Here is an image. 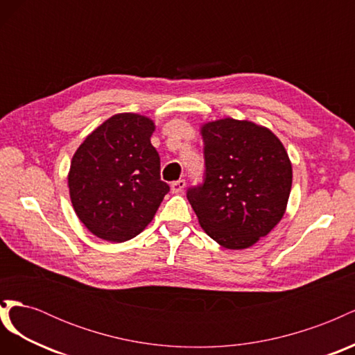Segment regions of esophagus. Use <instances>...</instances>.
<instances>
[{"label": "esophagus", "instance_id": "obj_1", "mask_svg": "<svg viewBox=\"0 0 355 355\" xmlns=\"http://www.w3.org/2000/svg\"><path fill=\"white\" fill-rule=\"evenodd\" d=\"M185 187H187V182L184 179H179V180L173 182L170 188H171V192H173V194H179V192L185 189Z\"/></svg>", "mask_w": 355, "mask_h": 355}]
</instances>
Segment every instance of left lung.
Masks as SVG:
<instances>
[{
  "label": "left lung",
  "mask_w": 355,
  "mask_h": 355,
  "mask_svg": "<svg viewBox=\"0 0 355 355\" xmlns=\"http://www.w3.org/2000/svg\"><path fill=\"white\" fill-rule=\"evenodd\" d=\"M206 179L188 191L200 227L230 250L254 245L284 216L292 163L270 128L231 116L201 124Z\"/></svg>",
  "instance_id": "1"
}]
</instances>
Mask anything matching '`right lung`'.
<instances>
[{"label": "right lung", "instance_id": "right-lung-1", "mask_svg": "<svg viewBox=\"0 0 355 355\" xmlns=\"http://www.w3.org/2000/svg\"><path fill=\"white\" fill-rule=\"evenodd\" d=\"M155 123L121 112L84 139L68 173L72 207L93 235L124 243L141 234L168 192L159 179V155L151 144Z\"/></svg>", "mask_w": 355, "mask_h": 355}]
</instances>
